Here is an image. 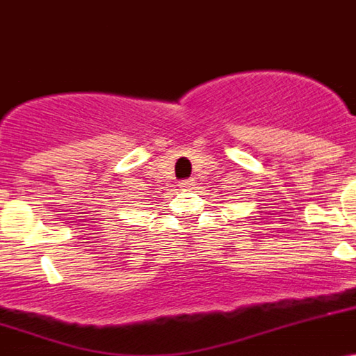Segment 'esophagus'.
<instances>
[{
  "mask_svg": "<svg viewBox=\"0 0 356 356\" xmlns=\"http://www.w3.org/2000/svg\"><path fill=\"white\" fill-rule=\"evenodd\" d=\"M193 186H195V179H193V178L183 179V181L179 183V190H183V192H190Z\"/></svg>",
  "mask_w": 356,
  "mask_h": 356,
  "instance_id": "1",
  "label": "esophagus"
}]
</instances>
